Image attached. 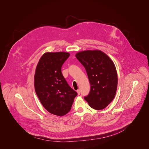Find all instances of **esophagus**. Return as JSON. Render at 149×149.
<instances>
[{"instance_id":"1","label":"esophagus","mask_w":149,"mask_h":149,"mask_svg":"<svg viewBox=\"0 0 149 149\" xmlns=\"http://www.w3.org/2000/svg\"><path fill=\"white\" fill-rule=\"evenodd\" d=\"M77 94H78L79 95H80V89H77Z\"/></svg>"}]
</instances>
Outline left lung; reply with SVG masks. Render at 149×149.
<instances>
[{"label":"left lung","mask_w":149,"mask_h":149,"mask_svg":"<svg viewBox=\"0 0 149 149\" xmlns=\"http://www.w3.org/2000/svg\"><path fill=\"white\" fill-rule=\"evenodd\" d=\"M76 57L84 66L91 84L84 99L95 109L105 108L114 99L117 89L118 75L113 61L99 50L80 52Z\"/></svg>","instance_id":"obj_1"}]
</instances>
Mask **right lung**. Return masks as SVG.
Here are the masks:
<instances>
[{"label": "right lung", "mask_w": 149, "mask_h": 149, "mask_svg": "<svg viewBox=\"0 0 149 149\" xmlns=\"http://www.w3.org/2000/svg\"><path fill=\"white\" fill-rule=\"evenodd\" d=\"M69 56L63 52L45 53L40 59L34 75L35 90L41 104L48 112L59 116L70 111L77 95L61 72V67Z\"/></svg>", "instance_id": "add662e5"}]
</instances>
